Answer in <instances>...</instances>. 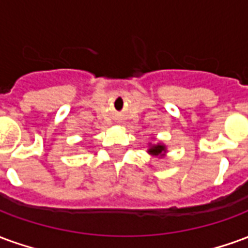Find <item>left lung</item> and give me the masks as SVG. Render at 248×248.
<instances>
[{
	"mask_svg": "<svg viewBox=\"0 0 248 248\" xmlns=\"http://www.w3.org/2000/svg\"><path fill=\"white\" fill-rule=\"evenodd\" d=\"M165 150V146H162V145H156V146H153V147H151L150 150V153H153V154H161L162 151Z\"/></svg>",
	"mask_w": 248,
	"mask_h": 248,
	"instance_id": "8db88e82",
	"label": "left lung"
}]
</instances>
